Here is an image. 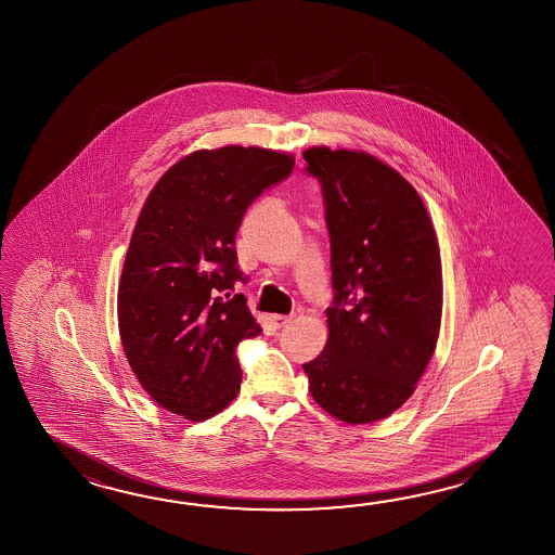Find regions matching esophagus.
<instances>
[{"instance_id":"34e87169","label":"esophagus","mask_w":555,"mask_h":555,"mask_svg":"<svg viewBox=\"0 0 555 555\" xmlns=\"http://www.w3.org/2000/svg\"><path fill=\"white\" fill-rule=\"evenodd\" d=\"M296 314H272L271 322L274 324V328H283L286 324H291L295 320Z\"/></svg>"}]
</instances>
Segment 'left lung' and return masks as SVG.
Returning a JSON list of instances; mask_svg holds the SVG:
<instances>
[{
  "mask_svg": "<svg viewBox=\"0 0 555 555\" xmlns=\"http://www.w3.org/2000/svg\"><path fill=\"white\" fill-rule=\"evenodd\" d=\"M306 173L324 197L334 300L322 353L302 363L320 408L350 425L391 415L437 346L441 255L415 188L384 162L310 147Z\"/></svg>",
  "mask_w": 555,
  "mask_h": 555,
  "instance_id": "obj_1",
  "label": "left lung"
}]
</instances>
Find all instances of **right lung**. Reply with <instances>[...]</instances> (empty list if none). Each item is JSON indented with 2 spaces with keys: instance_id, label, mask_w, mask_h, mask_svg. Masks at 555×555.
I'll return each mask as SVG.
<instances>
[{
  "instance_id": "right-lung-1",
  "label": "right lung",
  "mask_w": 555,
  "mask_h": 555,
  "mask_svg": "<svg viewBox=\"0 0 555 555\" xmlns=\"http://www.w3.org/2000/svg\"><path fill=\"white\" fill-rule=\"evenodd\" d=\"M293 170V156L264 147L199 150L147 195L118 286V326L138 382L171 413L205 421L237 396V346L262 330L235 295V235L249 205Z\"/></svg>"
}]
</instances>
